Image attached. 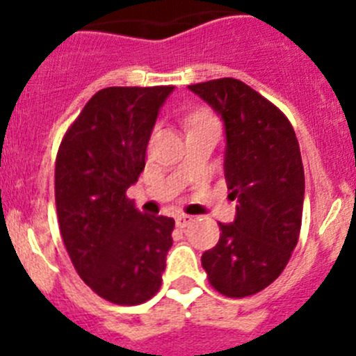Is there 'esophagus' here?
I'll return each instance as SVG.
<instances>
[{"mask_svg":"<svg viewBox=\"0 0 356 356\" xmlns=\"http://www.w3.org/2000/svg\"><path fill=\"white\" fill-rule=\"evenodd\" d=\"M194 221L193 216H187V213H180V216H176V226L178 228H187L191 222Z\"/></svg>","mask_w":356,"mask_h":356,"instance_id":"1","label":"esophagus"}]
</instances>
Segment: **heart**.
<instances>
[{"label":"heart","instance_id":"1","mask_svg":"<svg viewBox=\"0 0 356 356\" xmlns=\"http://www.w3.org/2000/svg\"><path fill=\"white\" fill-rule=\"evenodd\" d=\"M187 124L191 128L194 127H203V124H216V127H219V122H217L216 115L210 114V112H196V114H193L191 118L187 119Z\"/></svg>","mask_w":356,"mask_h":356}]
</instances>
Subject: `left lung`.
<instances>
[{
  "instance_id": "1",
  "label": "left lung",
  "mask_w": 356,
  "mask_h": 356,
  "mask_svg": "<svg viewBox=\"0 0 356 356\" xmlns=\"http://www.w3.org/2000/svg\"><path fill=\"white\" fill-rule=\"evenodd\" d=\"M225 121V178L237 200L232 225L201 266L226 298L264 291L289 264L303 217L305 171L291 121L276 105L235 78L188 85Z\"/></svg>"
}]
</instances>
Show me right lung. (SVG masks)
<instances>
[{
    "label": "right lung",
    "mask_w": 356,
    "mask_h": 356,
    "mask_svg": "<svg viewBox=\"0 0 356 356\" xmlns=\"http://www.w3.org/2000/svg\"><path fill=\"white\" fill-rule=\"evenodd\" d=\"M172 89H102L56 153L55 201L65 250L80 278L110 303L140 305L162 285L175 219L139 212L127 191L144 171L151 130Z\"/></svg>",
    "instance_id": "right-lung-1"
}]
</instances>
